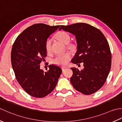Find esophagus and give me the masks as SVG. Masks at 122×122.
I'll return each instance as SVG.
<instances>
[{
  "instance_id": "obj_1",
  "label": "esophagus",
  "mask_w": 122,
  "mask_h": 122,
  "mask_svg": "<svg viewBox=\"0 0 122 122\" xmlns=\"http://www.w3.org/2000/svg\"><path fill=\"white\" fill-rule=\"evenodd\" d=\"M61 69H62V71H64L66 69V67H64V66H62Z\"/></svg>"
}]
</instances>
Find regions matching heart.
Returning <instances> with one entry per match:
<instances>
[{
  "label": "heart",
  "instance_id": "heart-1",
  "mask_svg": "<svg viewBox=\"0 0 122 122\" xmlns=\"http://www.w3.org/2000/svg\"><path fill=\"white\" fill-rule=\"evenodd\" d=\"M56 37L59 41H60L63 44H65V45L68 44L70 41V37L68 33L63 31H61L57 32L56 35ZM51 43L52 40L51 39L48 38L45 43L46 50L48 53L50 52L51 51ZM68 46L69 48H72L73 47V45H70ZM71 58V55L69 53L58 54L55 58L52 60V63L58 66H65L68 63Z\"/></svg>",
  "mask_w": 122,
  "mask_h": 122
}]
</instances>
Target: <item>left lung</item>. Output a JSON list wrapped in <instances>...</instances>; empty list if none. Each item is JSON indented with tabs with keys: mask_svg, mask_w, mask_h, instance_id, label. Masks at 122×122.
I'll return each mask as SVG.
<instances>
[{
	"mask_svg": "<svg viewBox=\"0 0 122 122\" xmlns=\"http://www.w3.org/2000/svg\"><path fill=\"white\" fill-rule=\"evenodd\" d=\"M61 29L76 36L77 50L71 62H83L84 67L81 71L71 68V83L83 94H92L102 87L110 71L112 56L107 39L99 29L85 23L62 25Z\"/></svg>",
	"mask_w": 122,
	"mask_h": 122,
	"instance_id": "1",
	"label": "left lung"
}]
</instances>
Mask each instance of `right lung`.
<instances>
[{"mask_svg": "<svg viewBox=\"0 0 122 122\" xmlns=\"http://www.w3.org/2000/svg\"><path fill=\"white\" fill-rule=\"evenodd\" d=\"M60 26L34 24L20 33L13 44L11 61L15 78L33 97L42 98L50 93L62 73L59 66L53 64L49 66L47 72L40 69V63L47 55L46 41Z\"/></svg>", "mask_w": 122, "mask_h": 122, "instance_id": "right-lung-1", "label": "right lung"}]
</instances>
